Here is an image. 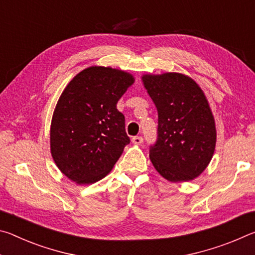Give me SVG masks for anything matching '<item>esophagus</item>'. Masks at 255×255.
Masks as SVG:
<instances>
[{"instance_id":"1","label":"esophagus","mask_w":255,"mask_h":255,"mask_svg":"<svg viewBox=\"0 0 255 255\" xmlns=\"http://www.w3.org/2000/svg\"><path fill=\"white\" fill-rule=\"evenodd\" d=\"M143 137L141 136H135L131 138V143L135 144V145H140L141 143H143Z\"/></svg>"}]
</instances>
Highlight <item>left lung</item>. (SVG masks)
<instances>
[{
	"label": "left lung",
	"mask_w": 255,
	"mask_h": 255,
	"mask_svg": "<svg viewBox=\"0 0 255 255\" xmlns=\"http://www.w3.org/2000/svg\"><path fill=\"white\" fill-rule=\"evenodd\" d=\"M145 89L158 114L157 140L149 158L164 179L185 182L208 166L216 147V125L200 86L181 73L145 74Z\"/></svg>",
	"instance_id": "obj_1"
}]
</instances>
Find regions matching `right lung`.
I'll use <instances>...</instances> for the list:
<instances>
[{
    "instance_id": "add662e5",
    "label": "right lung",
    "mask_w": 255,
    "mask_h": 255,
    "mask_svg": "<svg viewBox=\"0 0 255 255\" xmlns=\"http://www.w3.org/2000/svg\"><path fill=\"white\" fill-rule=\"evenodd\" d=\"M135 79L122 70L91 66L64 89L50 125V153L64 175L91 184L114 169L129 137L117 109Z\"/></svg>"
}]
</instances>
